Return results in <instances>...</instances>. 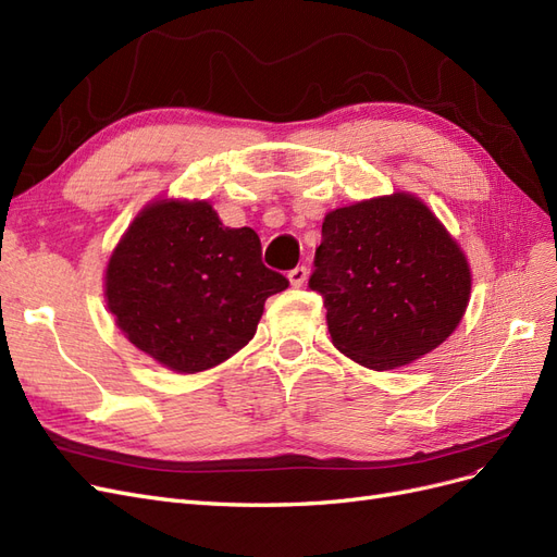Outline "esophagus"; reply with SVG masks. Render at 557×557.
I'll list each match as a JSON object with an SVG mask.
<instances>
[{
	"instance_id": "1",
	"label": "esophagus",
	"mask_w": 557,
	"mask_h": 557,
	"mask_svg": "<svg viewBox=\"0 0 557 557\" xmlns=\"http://www.w3.org/2000/svg\"><path fill=\"white\" fill-rule=\"evenodd\" d=\"M307 276H309V269L307 267H295V269H290V274H288V278H290V283L295 285V288H299V285H305Z\"/></svg>"
}]
</instances>
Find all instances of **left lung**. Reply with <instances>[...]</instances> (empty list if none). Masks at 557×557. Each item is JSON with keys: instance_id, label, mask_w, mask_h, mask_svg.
Returning a JSON list of instances; mask_svg holds the SVG:
<instances>
[{"instance_id": "obj_1", "label": "left lung", "mask_w": 557, "mask_h": 557, "mask_svg": "<svg viewBox=\"0 0 557 557\" xmlns=\"http://www.w3.org/2000/svg\"><path fill=\"white\" fill-rule=\"evenodd\" d=\"M309 288L323 297L332 344L369 369L409 364L444 344L465 315V252L413 195L330 211Z\"/></svg>"}]
</instances>
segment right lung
<instances>
[{
    "mask_svg": "<svg viewBox=\"0 0 557 557\" xmlns=\"http://www.w3.org/2000/svg\"><path fill=\"white\" fill-rule=\"evenodd\" d=\"M288 278L262 264L250 227H225L209 201L146 207L107 267V301L127 339L178 374L232 358Z\"/></svg>",
    "mask_w": 557,
    "mask_h": 557,
    "instance_id": "obj_1",
    "label": "right lung"
}]
</instances>
